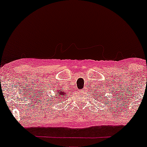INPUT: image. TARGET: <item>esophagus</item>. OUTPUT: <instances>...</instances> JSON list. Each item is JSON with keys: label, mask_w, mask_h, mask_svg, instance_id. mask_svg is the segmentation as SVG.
<instances>
[{"label": "esophagus", "mask_w": 147, "mask_h": 147, "mask_svg": "<svg viewBox=\"0 0 147 147\" xmlns=\"http://www.w3.org/2000/svg\"><path fill=\"white\" fill-rule=\"evenodd\" d=\"M81 91H84V90H81Z\"/></svg>", "instance_id": "34e87169"}]
</instances>
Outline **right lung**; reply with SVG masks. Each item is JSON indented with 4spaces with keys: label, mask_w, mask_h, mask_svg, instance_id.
<instances>
[{
    "label": "right lung",
    "mask_w": 147,
    "mask_h": 147,
    "mask_svg": "<svg viewBox=\"0 0 147 147\" xmlns=\"http://www.w3.org/2000/svg\"><path fill=\"white\" fill-rule=\"evenodd\" d=\"M60 91H61V92H59V96H58L57 97H60V96H61V98L62 99V98H63V97H62V96L65 95H66V93H64L63 91H61V90H60Z\"/></svg>",
    "instance_id": "add662e5"
}]
</instances>
